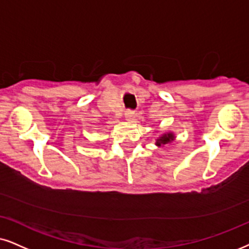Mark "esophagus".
Instances as JSON below:
<instances>
[{
  "mask_svg": "<svg viewBox=\"0 0 249 249\" xmlns=\"http://www.w3.org/2000/svg\"><path fill=\"white\" fill-rule=\"evenodd\" d=\"M134 114L135 112L133 110H126V111H125V119H126V121H131V119H133Z\"/></svg>",
  "mask_w": 249,
  "mask_h": 249,
  "instance_id": "34e87169",
  "label": "esophagus"
}]
</instances>
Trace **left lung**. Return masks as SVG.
<instances>
[{"instance_id": "left-lung-1", "label": "left lung", "mask_w": 249, "mask_h": 249, "mask_svg": "<svg viewBox=\"0 0 249 249\" xmlns=\"http://www.w3.org/2000/svg\"><path fill=\"white\" fill-rule=\"evenodd\" d=\"M174 139H175L174 133H171V132H170V133H164V134H162L161 137H160L159 139L156 140V144L159 147H161V146H163V144L170 143Z\"/></svg>"}]
</instances>
